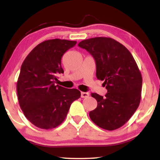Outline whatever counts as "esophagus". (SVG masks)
<instances>
[{
	"label": "esophagus",
	"mask_w": 160,
	"mask_h": 160,
	"mask_svg": "<svg viewBox=\"0 0 160 160\" xmlns=\"http://www.w3.org/2000/svg\"><path fill=\"white\" fill-rule=\"evenodd\" d=\"M90 96V94L88 92H81V97L82 98H87V97H88Z\"/></svg>",
	"instance_id": "obj_1"
}]
</instances>
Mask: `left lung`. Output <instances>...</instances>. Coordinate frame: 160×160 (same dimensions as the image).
Listing matches in <instances>:
<instances>
[{
  "label": "left lung",
  "instance_id": "8db88e82",
  "mask_svg": "<svg viewBox=\"0 0 160 160\" xmlns=\"http://www.w3.org/2000/svg\"><path fill=\"white\" fill-rule=\"evenodd\" d=\"M78 46L90 53L96 62V76L104 80V97L92 93L97 107L89 113L91 120L103 129L113 131L123 126L133 115L141 99L142 79L131 52L109 37H94Z\"/></svg>",
  "mask_w": 160,
  "mask_h": 160
}]
</instances>
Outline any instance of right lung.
I'll return each mask as SVG.
<instances>
[{
	"label": "right lung",
	"instance_id": "add662e5",
	"mask_svg": "<svg viewBox=\"0 0 160 160\" xmlns=\"http://www.w3.org/2000/svg\"><path fill=\"white\" fill-rule=\"evenodd\" d=\"M76 41L54 39L34 47L22 64L17 82L19 104L25 117L42 129L56 128L66 118L70 105L80 97L77 89L56 85L63 73L61 58Z\"/></svg>",
	"mask_w": 160,
	"mask_h": 160
}]
</instances>
